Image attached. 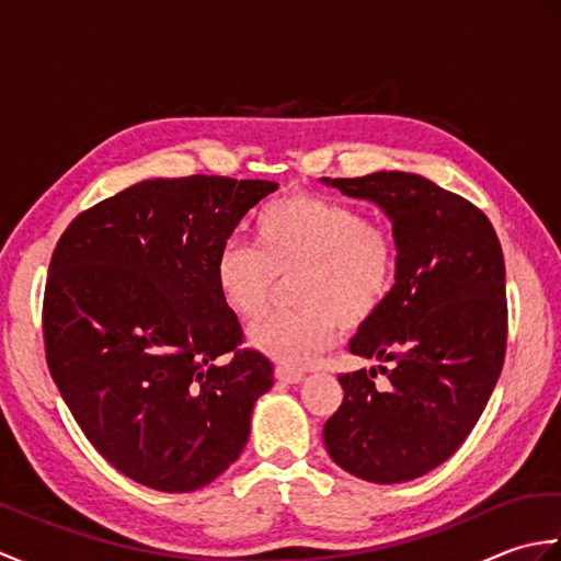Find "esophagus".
<instances>
[{"instance_id": "1", "label": "esophagus", "mask_w": 561, "mask_h": 561, "mask_svg": "<svg viewBox=\"0 0 561 561\" xmlns=\"http://www.w3.org/2000/svg\"><path fill=\"white\" fill-rule=\"evenodd\" d=\"M274 378L282 380V383H301L306 376L301 371H294V368L277 366V368H274Z\"/></svg>"}]
</instances>
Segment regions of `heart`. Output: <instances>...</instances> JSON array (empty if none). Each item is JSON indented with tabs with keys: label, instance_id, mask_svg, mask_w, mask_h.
Listing matches in <instances>:
<instances>
[{
	"label": "heart",
	"instance_id": "obj_1",
	"mask_svg": "<svg viewBox=\"0 0 561 561\" xmlns=\"http://www.w3.org/2000/svg\"><path fill=\"white\" fill-rule=\"evenodd\" d=\"M229 311L253 323L267 313L277 282L289 279L294 311L250 330V344L279 366L306 368L337 340L362 330L396 287L398 241L390 226L354 205L294 193L262 205L253 248L226 241L211 262Z\"/></svg>",
	"mask_w": 561,
	"mask_h": 561
}]
</instances>
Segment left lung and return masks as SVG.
<instances>
[{
  "label": "left lung",
  "instance_id": "8db88e82",
  "mask_svg": "<svg viewBox=\"0 0 561 561\" xmlns=\"http://www.w3.org/2000/svg\"><path fill=\"white\" fill-rule=\"evenodd\" d=\"M388 214L398 274L386 306L350 342L378 366L340 374L342 404L323 426L330 458L376 484L422 478L468 438L502 374L506 270L486 214L422 175L378 171L328 181Z\"/></svg>",
  "mask_w": 561,
  "mask_h": 561
}]
</instances>
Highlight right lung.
<instances>
[{
  "label": "right lung",
  "mask_w": 561,
  "mask_h": 561,
  "mask_svg": "<svg viewBox=\"0 0 561 561\" xmlns=\"http://www.w3.org/2000/svg\"><path fill=\"white\" fill-rule=\"evenodd\" d=\"M272 181L153 178L71 221L43 296L50 376L117 472L195 492L241 456L272 362L243 344L211 262Z\"/></svg>",
  "instance_id": "1"
}]
</instances>
